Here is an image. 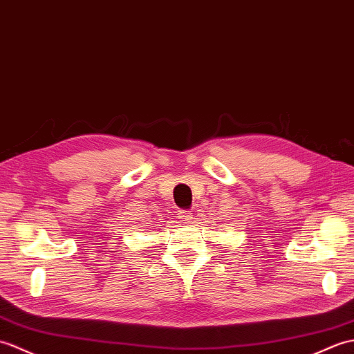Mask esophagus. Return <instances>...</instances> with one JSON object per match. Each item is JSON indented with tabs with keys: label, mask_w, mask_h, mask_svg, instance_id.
<instances>
[{
	"label": "esophagus",
	"mask_w": 354,
	"mask_h": 354,
	"mask_svg": "<svg viewBox=\"0 0 354 354\" xmlns=\"http://www.w3.org/2000/svg\"><path fill=\"white\" fill-rule=\"evenodd\" d=\"M194 218V214H192V210H180V214H178V219L180 221H183V223H189L191 219Z\"/></svg>",
	"instance_id": "obj_1"
}]
</instances>
